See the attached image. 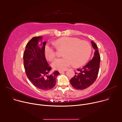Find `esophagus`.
<instances>
[{"mask_svg": "<svg viewBox=\"0 0 122 122\" xmlns=\"http://www.w3.org/2000/svg\"><path fill=\"white\" fill-rule=\"evenodd\" d=\"M65 71H59V72L60 73H64Z\"/></svg>", "mask_w": 122, "mask_h": 122, "instance_id": "esophagus-1", "label": "esophagus"}]
</instances>
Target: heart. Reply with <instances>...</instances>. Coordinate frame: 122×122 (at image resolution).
I'll list each match as a JSON object with an SVG mask.
<instances>
[{
  "label": "heart",
  "mask_w": 122,
  "mask_h": 122,
  "mask_svg": "<svg viewBox=\"0 0 122 122\" xmlns=\"http://www.w3.org/2000/svg\"><path fill=\"white\" fill-rule=\"evenodd\" d=\"M57 47L64 48L63 57L56 59L52 63L54 69L65 71L72 64L78 66L84 64L89 58L91 52V44L85 41L68 37H64L57 40L54 43ZM45 56L47 59L53 60L56 56L53 46L47 44L44 48Z\"/></svg>",
  "instance_id": "b5f03b06"
}]
</instances>
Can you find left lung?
I'll list each match as a JSON object with an SVG mask.
<instances>
[{
    "instance_id": "1",
    "label": "left lung",
    "mask_w": 122,
    "mask_h": 122,
    "mask_svg": "<svg viewBox=\"0 0 122 122\" xmlns=\"http://www.w3.org/2000/svg\"><path fill=\"white\" fill-rule=\"evenodd\" d=\"M91 43L95 49L94 56L85 66L77 69L75 76L70 80L71 84L76 89L83 90L89 87L95 81L98 76L100 56L96 44L92 41Z\"/></svg>"
}]
</instances>
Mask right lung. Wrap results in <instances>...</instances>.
Here are the masks:
<instances>
[{
	"label": "right lung",
	"mask_w": 122,
	"mask_h": 122,
	"mask_svg": "<svg viewBox=\"0 0 122 122\" xmlns=\"http://www.w3.org/2000/svg\"><path fill=\"white\" fill-rule=\"evenodd\" d=\"M42 37H34L27 43L23 55L24 66L26 75L36 87L44 91L54 88L56 77L60 73L55 71L48 75L51 67L46 61L44 54L46 42Z\"/></svg>",
	"instance_id": "right-lung-1"
}]
</instances>
